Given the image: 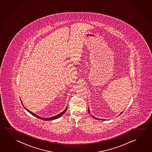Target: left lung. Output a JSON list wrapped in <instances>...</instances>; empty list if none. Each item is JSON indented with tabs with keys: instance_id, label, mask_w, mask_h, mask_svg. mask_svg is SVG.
Here are the masks:
<instances>
[{
	"instance_id": "1",
	"label": "left lung",
	"mask_w": 152,
	"mask_h": 152,
	"mask_svg": "<svg viewBox=\"0 0 152 152\" xmlns=\"http://www.w3.org/2000/svg\"><path fill=\"white\" fill-rule=\"evenodd\" d=\"M88 113L90 114V110H89V109H88ZM121 114H122V113H121ZM91 115V116H92V117H93V118H96V119H98V120H100V119H99V118H96V117H94V116H92V115ZM102 120H104L102 119Z\"/></svg>"
}]
</instances>
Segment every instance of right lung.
<instances>
[{"instance_id": "add662e5", "label": "right lung", "mask_w": 152, "mask_h": 152, "mask_svg": "<svg viewBox=\"0 0 152 152\" xmlns=\"http://www.w3.org/2000/svg\"><path fill=\"white\" fill-rule=\"evenodd\" d=\"M21 103L22 104V105L23 106V104H22V101ZM24 108L26 109L27 111L29 112V113H30L31 114H32V115H34V116H35V117H37V118H39V119H41V120H45V121H50V120H55V119H56V118H59V117H61L62 115L64 114V113H66V110H67V107H66V108L64 109V110L63 112H61V113H60L59 114L57 115H56V116H53V117H50V118H44V117H40V116H38V115H37L35 114L34 113H32V112H30V111H29V110H28V109H27V108H25V107H24Z\"/></svg>"}]
</instances>
